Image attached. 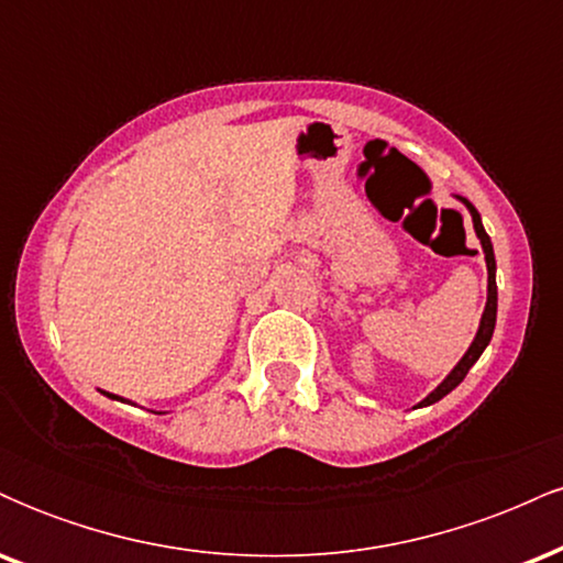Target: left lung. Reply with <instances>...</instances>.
I'll return each mask as SVG.
<instances>
[{"label": "left lung", "mask_w": 563, "mask_h": 563, "mask_svg": "<svg viewBox=\"0 0 563 563\" xmlns=\"http://www.w3.org/2000/svg\"><path fill=\"white\" fill-rule=\"evenodd\" d=\"M463 203H466V209L471 211V219H474V230L476 235H479L482 241V249H484V260H487V307H484V314H482V322H479V331H476V339L474 344L468 346V352L463 354V360L452 367V373L448 378L442 380V384L437 386L434 391L429 394V397L423 399L418 407H426V405H434L439 402L442 397H448V394L455 389L457 384H461L463 378H466V373L471 371V365L476 363V360L482 357V352L487 349L489 339H493V331H495V320H497V286H495V251H493V241H489V235L484 232V224H482V217L479 211L474 209V206L468 203L466 198H461Z\"/></svg>", "instance_id": "1"}]
</instances>
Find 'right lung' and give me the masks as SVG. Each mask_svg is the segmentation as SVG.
I'll list each match as a JSON object with an SVG mask.
<instances>
[{"label":"right lung","mask_w":563,"mask_h":563,"mask_svg":"<svg viewBox=\"0 0 563 563\" xmlns=\"http://www.w3.org/2000/svg\"><path fill=\"white\" fill-rule=\"evenodd\" d=\"M102 394H108V391H102ZM108 397H113V399H121V397H115V394H108Z\"/></svg>","instance_id":"1"}]
</instances>
